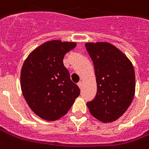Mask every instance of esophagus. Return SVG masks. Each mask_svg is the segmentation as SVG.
<instances>
[{"instance_id": "1", "label": "esophagus", "mask_w": 149, "mask_h": 149, "mask_svg": "<svg viewBox=\"0 0 149 149\" xmlns=\"http://www.w3.org/2000/svg\"><path fill=\"white\" fill-rule=\"evenodd\" d=\"M77 85L79 86V88H82V86H83V81H79L78 84H77Z\"/></svg>"}]
</instances>
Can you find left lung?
Wrapping results in <instances>:
<instances>
[{
  "label": "left lung",
  "instance_id": "8db88e82",
  "mask_svg": "<svg viewBox=\"0 0 149 149\" xmlns=\"http://www.w3.org/2000/svg\"><path fill=\"white\" fill-rule=\"evenodd\" d=\"M87 51L94 63L97 95L87 103L91 114L101 122L112 123L122 116L135 94L132 62L109 42H87Z\"/></svg>",
  "mask_w": 149,
  "mask_h": 149
}]
</instances>
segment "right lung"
Returning a JSON list of instances; mask_svg holds the SVG:
<instances>
[{"label":"right lung","mask_w":149,"mask_h":149,"mask_svg":"<svg viewBox=\"0 0 149 149\" xmlns=\"http://www.w3.org/2000/svg\"><path fill=\"white\" fill-rule=\"evenodd\" d=\"M76 46L75 42L49 40L30 52L23 62L22 92L32 111L43 120L64 116L79 95V87L63 64L65 54Z\"/></svg>","instance_id":"obj_1"}]
</instances>
